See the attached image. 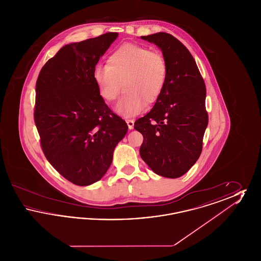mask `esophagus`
Instances as JSON below:
<instances>
[{
	"label": "esophagus",
	"mask_w": 261,
	"mask_h": 261,
	"mask_svg": "<svg viewBox=\"0 0 261 261\" xmlns=\"http://www.w3.org/2000/svg\"><path fill=\"white\" fill-rule=\"evenodd\" d=\"M126 122H127L129 129H133L134 128V120L133 119H126Z\"/></svg>",
	"instance_id": "34e87169"
}]
</instances>
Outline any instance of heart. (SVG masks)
Instances as JSON below:
<instances>
[{"instance_id": "obj_1", "label": "heart", "mask_w": 261, "mask_h": 261, "mask_svg": "<svg viewBox=\"0 0 261 261\" xmlns=\"http://www.w3.org/2000/svg\"><path fill=\"white\" fill-rule=\"evenodd\" d=\"M94 80L100 97L107 101L115 99L123 88L117 111L132 116L143 112L147 103L151 106L161 98L167 80V64L159 51L124 44L112 51L107 65L95 67Z\"/></svg>"}]
</instances>
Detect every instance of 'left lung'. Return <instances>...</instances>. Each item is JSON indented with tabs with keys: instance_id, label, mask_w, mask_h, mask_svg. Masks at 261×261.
Returning <instances> with one entry per match:
<instances>
[{
	"instance_id": "8db88e82",
	"label": "left lung",
	"mask_w": 261,
	"mask_h": 261,
	"mask_svg": "<svg viewBox=\"0 0 261 261\" xmlns=\"http://www.w3.org/2000/svg\"><path fill=\"white\" fill-rule=\"evenodd\" d=\"M141 38L162 50L167 80L151 111L134 123L144 137L140 154L153 172L178 178L201 153L208 123L205 84L193 56L178 39L165 32Z\"/></svg>"
}]
</instances>
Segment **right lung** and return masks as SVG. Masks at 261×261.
<instances>
[{
	"label": "right lung",
	"mask_w": 261,
	"mask_h": 261,
	"mask_svg": "<svg viewBox=\"0 0 261 261\" xmlns=\"http://www.w3.org/2000/svg\"><path fill=\"white\" fill-rule=\"evenodd\" d=\"M116 32L65 45L42 67L34 121L42 150L69 182L88 186L106 174L127 133L124 120L99 95L94 69Z\"/></svg>",
	"instance_id": "obj_1"
}]
</instances>
